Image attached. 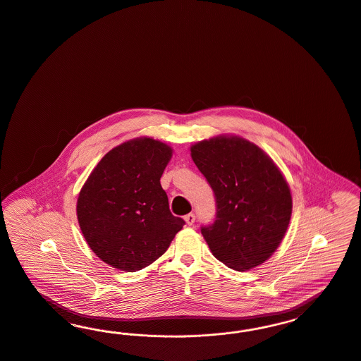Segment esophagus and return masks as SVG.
I'll return each mask as SVG.
<instances>
[{"mask_svg":"<svg viewBox=\"0 0 361 361\" xmlns=\"http://www.w3.org/2000/svg\"><path fill=\"white\" fill-rule=\"evenodd\" d=\"M184 220H185L188 226H192L195 223V220H196V216H195V214H188V215L184 216Z\"/></svg>","mask_w":361,"mask_h":361,"instance_id":"34e87169","label":"esophagus"}]
</instances>
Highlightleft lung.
<instances>
[{
	"mask_svg": "<svg viewBox=\"0 0 361 361\" xmlns=\"http://www.w3.org/2000/svg\"><path fill=\"white\" fill-rule=\"evenodd\" d=\"M190 156L216 199L215 221L202 227L214 257L238 271L264 263L288 231L293 208L274 161L238 135L192 145Z\"/></svg>",
	"mask_w": 361,
	"mask_h": 361,
	"instance_id": "left-lung-1",
	"label": "left lung"
}]
</instances>
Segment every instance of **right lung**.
<instances>
[{"instance_id": "1", "label": "right lung", "mask_w": 361, "mask_h": 361, "mask_svg": "<svg viewBox=\"0 0 361 361\" xmlns=\"http://www.w3.org/2000/svg\"><path fill=\"white\" fill-rule=\"evenodd\" d=\"M172 147L141 137L111 149L80 189L76 215L95 255L134 273L168 250L185 221L171 214L159 178Z\"/></svg>"}]
</instances>
